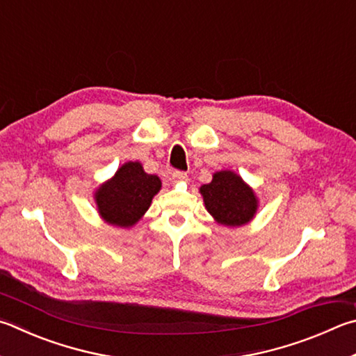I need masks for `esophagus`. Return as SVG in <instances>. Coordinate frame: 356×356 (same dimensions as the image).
<instances>
[{
    "label": "esophagus",
    "mask_w": 356,
    "mask_h": 356,
    "mask_svg": "<svg viewBox=\"0 0 356 356\" xmlns=\"http://www.w3.org/2000/svg\"><path fill=\"white\" fill-rule=\"evenodd\" d=\"M171 179L174 180V182H177V180H186V172L185 171H172Z\"/></svg>",
    "instance_id": "obj_1"
}]
</instances>
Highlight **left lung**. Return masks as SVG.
Returning a JSON list of instances; mask_svg holds the SVG:
<instances>
[{"mask_svg":"<svg viewBox=\"0 0 356 356\" xmlns=\"http://www.w3.org/2000/svg\"><path fill=\"white\" fill-rule=\"evenodd\" d=\"M200 195L210 215L230 227L249 222L257 211L254 191L232 171L216 172L210 184L200 186Z\"/></svg>","mask_w":356,"mask_h":356,"instance_id":"8db88e82","label":"left lung"}]
</instances>
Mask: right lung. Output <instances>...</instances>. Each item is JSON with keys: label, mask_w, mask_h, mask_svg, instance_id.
Masks as SVG:
<instances>
[{"label": "right lung", "mask_w": 356, "mask_h": 356, "mask_svg": "<svg viewBox=\"0 0 356 356\" xmlns=\"http://www.w3.org/2000/svg\"><path fill=\"white\" fill-rule=\"evenodd\" d=\"M160 186L157 176L145 172L138 161H129L96 191L99 215L108 224L131 227L149 209Z\"/></svg>", "instance_id": "1"}]
</instances>
